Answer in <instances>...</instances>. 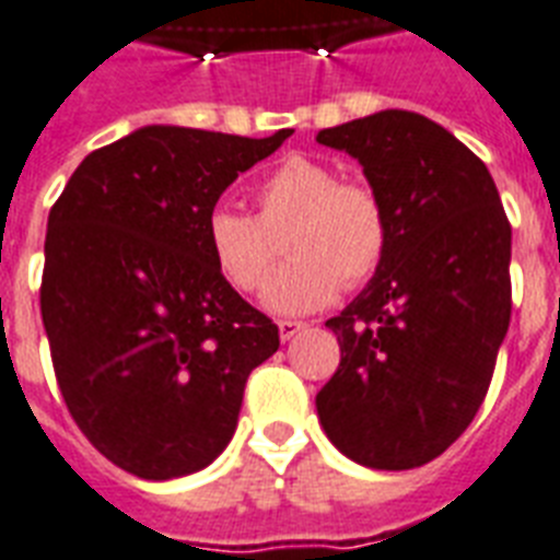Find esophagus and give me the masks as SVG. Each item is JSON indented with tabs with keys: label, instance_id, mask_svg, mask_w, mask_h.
<instances>
[{
	"label": "esophagus",
	"instance_id": "obj_1",
	"mask_svg": "<svg viewBox=\"0 0 560 560\" xmlns=\"http://www.w3.org/2000/svg\"><path fill=\"white\" fill-rule=\"evenodd\" d=\"M302 330H307V325L304 322H293V319H281L279 322V336L281 342H290L295 334H302Z\"/></svg>",
	"mask_w": 560,
	"mask_h": 560
}]
</instances>
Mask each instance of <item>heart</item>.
Instances as JSON below:
<instances>
[{"label":"heart","instance_id":"b5f03b06","mask_svg":"<svg viewBox=\"0 0 560 560\" xmlns=\"http://www.w3.org/2000/svg\"><path fill=\"white\" fill-rule=\"evenodd\" d=\"M256 215L218 207L203 238L221 279L241 293L265 288L267 311L299 316L325 307L339 288L357 290L374 279L390 247V218L383 198L362 180H339L334 166L290 154L253 189Z\"/></svg>","mask_w":560,"mask_h":560}]
</instances>
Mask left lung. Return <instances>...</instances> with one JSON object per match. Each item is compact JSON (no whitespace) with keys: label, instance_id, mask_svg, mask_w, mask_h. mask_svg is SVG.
Masks as SVG:
<instances>
[{"label":"left lung","instance_id":"obj_1","mask_svg":"<svg viewBox=\"0 0 560 560\" xmlns=\"http://www.w3.org/2000/svg\"><path fill=\"white\" fill-rule=\"evenodd\" d=\"M316 140L362 163L390 218L380 272L327 319L342 362L316 411L359 466L413 469L483 406L512 316V226L486 163L417 112H376Z\"/></svg>","mask_w":560,"mask_h":560}]
</instances>
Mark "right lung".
Wrapping results in <instances>:
<instances>
[{
  "label": "right lung",
  "mask_w": 560,
  "mask_h": 560,
  "mask_svg": "<svg viewBox=\"0 0 560 560\" xmlns=\"http://www.w3.org/2000/svg\"><path fill=\"white\" fill-rule=\"evenodd\" d=\"M290 135L143 126L91 152L51 207L39 307L54 374L89 443L129 475L209 466L249 371L279 351V327L221 279L203 226Z\"/></svg>",
  "instance_id": "1"
}]
</instances>
